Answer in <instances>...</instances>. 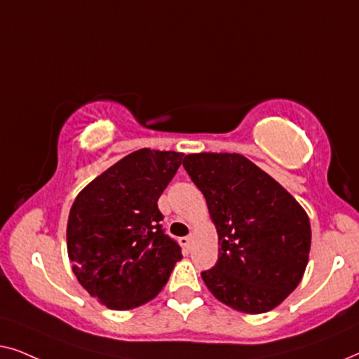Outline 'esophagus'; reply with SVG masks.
<instances>
[{
	"instance_id": "34e87169",
	"label": "esophagus",
	"mask_w": 359,
	"mask_h": 359,
	"mask_svg": "<svg viewBox=\"0 0 359 359\" xmlns=\"http://www.w3.org/2000/svg\"><path fill=\"white\" fill-rule=\"evenodd\" d=\"M180 242L186 250H191V247H193V237H191V235H188V237H181Z\"/></svg>"
}]
</instances>
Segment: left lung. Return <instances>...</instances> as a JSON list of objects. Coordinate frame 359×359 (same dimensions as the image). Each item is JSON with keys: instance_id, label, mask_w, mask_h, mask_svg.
<instances>
[{"instance_id": "8db88e82", "label": "left lung", "mask_w": 359, "mask_h": 359, "mask_svg": "<svg viewBox=\"0 0 359 359\" xmlns=\"http://www.w3.org/2000/svg\"><path fill=\"white\" fill-rule=\"evenodd\" d=\"M184 170L204 194L219 233V259L201 273L205 286L235 311L263 313L301 283L311 224L278 181L238 154L186 155Z\"/></svg>"}]
</instances>
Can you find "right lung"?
I'll return each mask as SVG.
<instances>
[{
  "mask_svg": "<svg viewBox=\"0 0 359 359\" xmlns=\"http://www.w3.org/2000/svg\"><path fill=\"white\" fill-rule=\"evenodd\" d=\"M183 156L137 150L93 180L72 205L67 245L73 273L109 309L149 302L183 258L178 242L161 227L158 209Z\"/></svg>",
  "mask_w": 359,
  "mask_h": 359,
  "instance_id": "obj_1",
  "label": "right lung"
}]
</instances>
